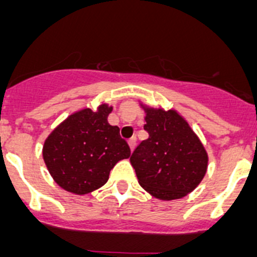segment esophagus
Returning <instances> with one entry per match:
<instances>
[{
	"mask_svg": "<svg viewBox=\"0 0 257 257\" xmlns=\"http://www.w3.org/2000/svg\"><path fill=\"white\" fill-rule=\"evenodd\" d=\"M136 137H132L131 140H128V145H129V149H131V151H133L134 147H136Z\"/></svg>",
	"mask_w": 257,
	"mask_h": 257,
	"instance_id": "34e87169",
	"label": "esophagus"
}]
</instances>
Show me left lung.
I'll return each mask as SVG.
<instances>
[{
    "instance_id": "8db88e82",
    "label": "left lung",
    "mask_w": 257,
    "mask_h": 257,
    "mask_svg": "<svg viewBox=\"0 0 257 257\" xmlns=\"http://www.w3.org/2000/svg\"><path fill=\"white\" fill-rule=\"evenodd\" d=\"M140 106L146 114L143 128L149 138L131 156L138 183L157 200L186 197L207 172L205 146L177 110L151 107L142 101Z\"/></svg>"
}]
</instances>
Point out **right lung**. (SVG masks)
Returning a JSON list of instances; mask_svg holds the SVG:
<instances>
[{"instance_id": "add662e5", "label": "right lung", "mask_w": 257, "mask_h": 257, "mask_svg": "<svg viewBox=\"0 0 257 257\" xmlns=\"http://www.w3.org/2000/svg\"><path fill=\"white\" fill-rule=\"evenodd\" d=\"M112 106L73 112L48 134L42 156L57 186L74 195H87L107 182L110 170L131 156L119 128L107 121Z\"/></svg>"}]
</instances>
